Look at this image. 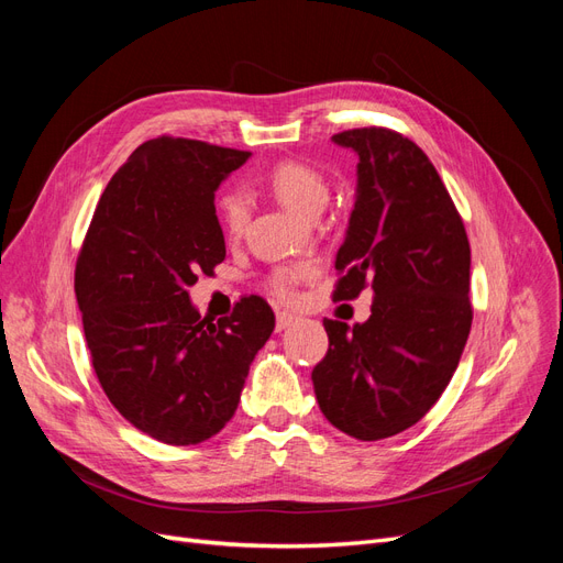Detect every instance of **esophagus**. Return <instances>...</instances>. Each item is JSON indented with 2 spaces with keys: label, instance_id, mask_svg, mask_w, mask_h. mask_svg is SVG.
Segmentation results:
<instances>
[{
  "label": "esophagus",
  "instance_id": "obj_1",
  "mask_svg": "<svg viewBox=\"0 0 563 563\" xmlns=\"http://www.w3.org/2000/svg\"><path fill=\"white\" fill-rule=\"evenodd\" d=\"M296 321H298V317L291 312H277V331H286L288 327H294Z\"/></svg>",
  "mask_w": 563,
  "mask_h": 563
}]
</instances>
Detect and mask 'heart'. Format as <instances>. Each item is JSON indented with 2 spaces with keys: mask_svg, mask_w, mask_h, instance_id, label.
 Returning a JSON list of instances; mask_svg holds the SVG:
<instances>
[{
  "mask_svg": "<svg viewBox=\"0 0 563 563\" xmlns=\"http://www.w3.org/2000/svg\"><path fill=\"white\" fill-rule=\"evenodd\" d=\"M265 187L284 203L288 211L305 218L319 216L323 209H327L329 197H331L327 178H323L314 166H308L302 162H282L275 168H269L265 176ZM218 218H220V225H223V230L230 236L242 234L249 218L246 197L240 190H228L218 199ZM308 272H310L308 265L282 267L272 275L269 288L279 298H291L296 282L308 275Z\"/></svg>",
  "mask_w": 563,
  "mask_h": 563,
  "instance_id": "heart-1",
  "label": "heart"
}]
</instances>
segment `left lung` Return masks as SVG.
Masks as SVG:
<instances>
[{
	"mask_svg": "<svg viewBox=\"0 0 563 563\" xmlns=\"http://www.w3.org/2000/svg\"><path fill=\"white\" fill-rule=\"evenodd\" d=\"M333 143L360 157L333 298L352 300L364 286L376 298L364 323L323 319L329 352L312 383L333 428L378 441L416 424L453 378L472 327L470 242L413 141L368 126L335 133Z\"/></svg>",
	"mask_w": 563,
	"mask_h": 563,
	"instance_id": "1",
	"label": "left lung"
}]
</instances>
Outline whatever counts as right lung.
I'll return each instance as SVG.
<instances>
[{
    "mask_svg": "<svg viewBox=\"0 0 563 563\" xmlns=\"http://www.w3.org/2000/svg\"><path fill=\"white\" fill-rule=\"evenodd\" d=\"M249 157L172 135L135 147L100 197L77 258L75 294L100 387L133 428L172 446L225 428L275 331L258 296L213 321L187 291L225 261L213 199Z\"/></svg>",
    "mask_w": 563,
    "mask_h": 563,
    "instance_id": "right-lung-1",
    "label": "right lung"
}]
</instances>
